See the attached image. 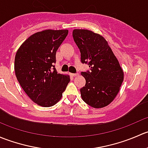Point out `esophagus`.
<instances>
[{
    "label": "esophagus",
    "instance_id": "34e87169",
    "mask_svg": "<svg viewBox=\"0 0 148 148\" xmlns=\"http://www.w3.org/2000/svg\"><path fill=\"white\" fill-rule=\"evenodd\" d=\"M71 76H72V77H77V76H79V74L78 73H77V74H71Z\"/></svg>",
    "mask_w": 148,
    "mask_h": 148
}]
</instances>
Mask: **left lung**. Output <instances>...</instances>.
<instances>
[{
    "label": "left lung",
    "mask_w": 148,
    "mask_h": 148,
    "mask_svg": "<svg viewBox=\"0 0 148 148\" xmlns=\"http://www.w3.org/2000/svg\"><path fill=\"white\" fill-rule=\"evenodd\" d=\"M73 38L81 52V62L90 71L82 72L86 80L80 89L83 101L94 108L109 105L118 94L124 71L105 38L86 29H74Z\"/></svg>",
    "instance_id": "obj_1"
}]
</instances>
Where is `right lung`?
Listing matches in <instances>:
<instances>
[{"label": "right lung", "instance_id": "right-lung-1", "mask_svg": "<svg viewBox=\"0 0 148 148\" xmlns=\"http://www.w3.org/2000/svg\"><path fill=\"white\" fill-rule=\"evenodd\" d=\"M68 32L47 29L35 33L16 52V78L30 99L41 107H51L59 102L70 82L69 76L58 73L53 65L56 51Z\"/></svg>", "mask_w": 148, "mask_h": 148}]
</instances>
